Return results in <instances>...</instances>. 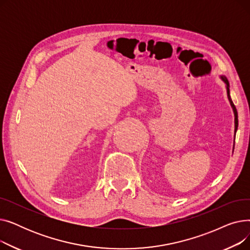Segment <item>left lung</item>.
<instances>
[{"label":"left lung","mask_w":250,"mask_h":250,"mask_svg":"<svg viewBox=\"0 0 250 250\" xmlns=\"http://www.w3.org/2000/svg\"><path fill=\"white\" fill-rule=\"evenodd\" d=\"M221 79H222V81L225 83V85H226V90H227V96H228V99H229V102H230V105H231V107H232V109H233V112H234V117H235V120H234V124H235V130H234V133L236 134V132H237V128H238V113H237V109H236V107H235V105H234V103H233V101H232V99H231V96H230V89H229V81L227 80V78L225 77V76H221ZM235 140V139H234Z\"/></svg>","instance_id":"left-lung-1"}]
</instances>
